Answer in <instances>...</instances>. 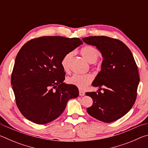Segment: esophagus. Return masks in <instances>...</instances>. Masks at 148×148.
I'll return each mask as SVG.
<instances>
[{"instance_id": "esophagus-1", "label": "esophagus", "mask_w": 148, "mask_h": 148, "mask_svg": "<svg viewBox=\"0 0 148 148\" xmlns=\"http://www.w3.org/2000/svg\"><path fill=\"white\" fill-rule=\"evenodd\" d=\"M79 94L80 96H84V95H85V92L82 91H80V90H79Z\"/></svg>"}]
</instances>
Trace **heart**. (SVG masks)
I'll list each match as a JSON object with an SVG mask.
<instances>
[{"mask_svg":"<svg viewBox=\"0 0 148 148\" xmlns=\"http://www.w3.org/2000/svg\"><path fill=\"white\" fill-rule=\"evenodd\" d=\"M80 53L83 58L89 63H94L100 56V52L96 47L91 46H86L80 50ZM73 53L70 52L65 55L62 59L61 64L63 71L68 72L69 70V62ZM93 77L91 74H73L67 79L68 84L74 85L81 89H84L91 83Z\"/></svg>","mask_w":148,"mask_h":148,"instance_id":"b5f03b06","label":"heart"}]
</instances>
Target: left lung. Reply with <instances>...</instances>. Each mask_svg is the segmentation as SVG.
Here are the masks:
<instances>
[{"mask_svg": "<svg viewBox=\"0 0 148 148\" xmlns=\"http://www.w3.org/2000/svg\"><path fill=\"white\" fill-rule=\"evenodd\" d=\"M85 43L95 46L102 53L101 71L92 86L97 92H87L92 105L87 112L94 118L110 123L121 118L134 104L140 78L138 66L131 50L123 42L105 36L82 38ZM104 86V92H100Z\"/></svg>", "mask_w": 148, "mask_h": 148, "instance_id": "left-lung-1", "label": "left lung"}]
</instances>
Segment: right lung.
I'll list each match as a JSON object with an SVG mask.
<instances>
[{
    "instance_id": "right-lung-1",
    "label": "right lung",
    "mask_w": 148,
    "mask_h": 148,
    "mask_svg": "<svg viewBox=\"0 0 148 148\" xmlns=\"http://www.w3.org/2000/svg\"><path fill=\"white\" fill-rule=\"evenodd\" d=\"M83 44L78 38L42 36L25 44L17 53L11 84L22 115L43 125L57 119L71 99L78 97L74 85L64 84L61 62L65 55Z\"/></svg>"
}]
</instances>
